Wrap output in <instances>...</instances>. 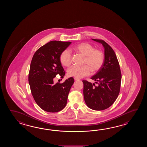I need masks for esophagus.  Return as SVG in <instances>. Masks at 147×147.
<instances>
[{"mask_svg": "<svg viewBox=\"0 0 147 147\" xmlns=\"http://www.w3.org/2000/svg\"><path fill=\"white\" fill-rule=\"evenodd\" d=\"M74 80H75V81H78L79 80H80L79 78H76V77H75L74 78Z\"/></svg>", "mask_w": 147, "mask_h": 147, "instance_id": "obj_1", "label": "esophagus"}]
</instances>
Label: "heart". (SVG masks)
<instances>
[{
  "label": "heart",
  "instance_id": "b5f03b06",
  "mask_svg": "<svg viewBox=\"0 0 147 147\" xmlns=\"http://www.w3.org/2000/svg\"><path fill=\"white\" fill-rule=\"evenodd\" d=\"M73 50L76 53L84 56V65L82 67L73 66L67 70L69 76L81 78L90 75L91 71L96 72L99 71L104 63L103 53L88 43L78 44L73 47ZM60 61L63 66L69 67L72 63V57L68 50H64L60 56Z\"/></svg>",
  "mask_w": 147,
  "mask_h": 147
}]
</instances>
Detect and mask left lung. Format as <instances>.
Segmentation results:
<instances>
[{"instance_id":"1","label":"left lung","mask_w":147,"mask_h":147,"mask_svg":"<svg viewBox=\"0 0 147 147\" xmlns=\"http://www.w3.org/2000/svg\"><path fill=\"white\" fill-rule=\"evenodd\" d=\"M92 40L102 45L105 49V60L101 69L91 78L98 84L97 86L82 80L84 97L89 108L102 110L111 106L118 96L121 74L118 60L113 48L102 40Z\"/></svg>"}]
</instances>
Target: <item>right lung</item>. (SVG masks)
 <instances>
[{
	"mask_svg": "<svg viewBox=\"0 0 147 147\" xmlns=\"http://www.w3.org/2000/svg\"><path fill=\"white\" fill-rule=\"evenodd\" d=\"M71 42L51 41L39 48L31 60L28 76L29 84L34 101L44 111L57 113L67 104L69 91L74 83L72 77L63 84H53V78L65 72L60 56Z\"/></svg>",
	"mask_w": 147,
	"mask_h": 147,
	"instance_id": "obj_1",
	"label": "right lung"
}]
</instances>
